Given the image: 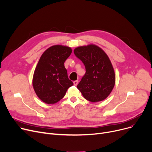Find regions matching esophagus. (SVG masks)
<instances>
[{"label":"esophagus","instance_id":"esophagus-1","mask_svg":"<svg viewBox=\"0 0 152 152\" xmlns=\"http://www.w3.org/2000/svg\"><path fill=\"white\" fill-rule=\"evenodd\" d=\"M78 80H75V81H74V82H73V83H74V85L75 86H77V85H78Z\"/></svg>","mask_w":152,"mask_h":152}]
</instances>
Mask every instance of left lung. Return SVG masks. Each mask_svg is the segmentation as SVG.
I'll return each mask as SVG.
<instances>
[{"instance_id": "obj_1", "label": "left lung", "mask_w": 152, "mask_h": 152, "mask_svg": "<svg viewBox=\"0 0 152 152\" xmlns=\"http://www.w3.org/2000/svg\"><path fill=\"white\" fill-rule=\"evenodd\" d=\"M74 52L86 69L85 75L77 85L79 91L92 102L105 99L115 84L114 69L107 55L94 44L78 47Z\"/></svg>"}]
</instances>
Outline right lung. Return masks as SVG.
<instances>
[{
	"label": "right lung",
	"instance_id": "1",
	"mask_svg": "<svg viewBox=\"0 0 152 152\" xmlns=\"http://www.w3.org/2000/svg\"><path fill=\"white\" fill-rule=\"evenodd\" d=\"M72 51L69 47L56 45L47 49L40 56L34 72L32 86L35 94L43 102H58L73 85L64 67V62Z\"/></svg>",
	"mask_w": 152,
	"mask_h": 152
}]
</instances>
